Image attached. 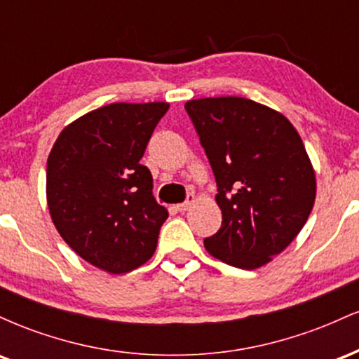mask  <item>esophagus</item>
I'll return each mask as SVG.
<instances>
[{
	"label": "esophagus",
	"instance_id": "esophagus-1",
	"mask_svg": "<svg viewBox=\"0 0 359 359\" xmlns=\"http://www.w3.org/2000/svg\"><path fill=\"white\" fill-rule=\"evenodd\" d=\"M196 196H194V194H189L187 196V201H185V203H182V204H177L175 205V209L177 211H180V212H185V211H189V209L192 208L194 204H196Z\"/></svg>",
	"mask_w": 359,
	"mask_h": 359
}]
</instances>
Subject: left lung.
<instances>
[{
	"instance_id": "8db88e82",
	"label": "left lung",
	"mask_w": 359,
	"mask_h": 359,
	"mask_svg": "<svg viewBox=\"0 0 359 359\" xmlns=\"http://www.w3.org/2000/svg\"><path fill=\"white\" fill-rule=\"evenodd\" d=\"M217 182L219 231L211 257L255 270L295 240L316 201V172L302 138L278 111L238 96L185 102Z\"/></svg>"
}]
</instances>
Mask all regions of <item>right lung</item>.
I'll use <instances>...</instances> for the list:
<instances>
[{
	"instance_id": "obj_1",
	"label": "right lung",
	"mask_w": 359,
	"mask_h": 359,
	"mask_svg": "<svg viewBox=\"0 0 359 359\" xmlns=\"http://www.w3.org/2000/svg\"><path fill=\"white\" fill-rule=\"evenodd\" d=\"M168 102H113L69 123L47 160L53 226L82 259L113 275L154 257L168 211L140 163Z\"/></svg>"
}]
</instances>
